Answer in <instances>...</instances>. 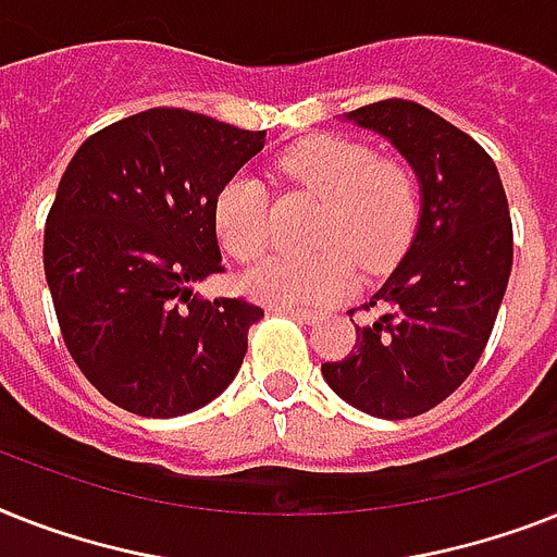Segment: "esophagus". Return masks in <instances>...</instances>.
I'll use <instances>...</instances> for the list:
<instances>
[{
  "instance_id": "34e87169",
  "label": "esophagus",
  "mask_w": 557,
  "mask_h": 557,
  "mask_svg": "<svg viewBox=\"0 0 557 557\" xmlns=\"http://www.w3.org/2000/svg\"><path fill=\"white\" fill-rule=\"evenodd\" d=\"M271 314H283V318H294L300 323H318L323 314L314 309H294V306H271Z\"/></svg>"
}]
</instances>
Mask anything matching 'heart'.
I'll use <instances>...</instances> for the list:
<instances>
[{"label":"heart","mask_w":557,"mask_h":557,"mask_svg":"<svg viewBox=\"0 0 557 557\" xmlns=\"http://www.w3.org/2000/svg\"><path fill=\"white\" fill-rule=\"evenodd\" d=\"M280 180L323 202L311 257H269L243 277L271 306H325L355 286L357 269L386 271L409 246L420 216V185L404 160L377 157L366 143L320 134L277 157ZM214 223L225 251L248 263L269 248L271 208L263 183L232 176L216 191Z\"/></svg>","instance_id":"b5f03b06"}]
</instances>
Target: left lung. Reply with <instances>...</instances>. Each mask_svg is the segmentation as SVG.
Wrapping results in <instances>:
<instances>
[{
    "label": "left lung",
    "instance_id": "obj_1",
    "mask_svg": "<svg viewBox=\"0 0 557 557\" xmlns=\"http://www.w3.org/2000/svg\"><path fill=\"white\" fill-rule=\"evenodd\" d=\"M349 120L409 160L420 180V225L363 306L383 314L357 325L355 351L323 363V377L372 418H418L467 381L490 343L512 271L509 202L490 153L435 111L383 99Z\"/></svg>",
    "mask_w": 557,
    "mask_h": 557
}]
</instances>
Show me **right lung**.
Listing matches in <instances>:
<instances>
[{
	"label": "right lung",
	"instance_id": "1",
	"mask_svg": "<svg viewBox=\"0 0 557 557\" xmlns=\"http://www.w3.org/2000/svg\"><path fill=\"white\" fill-rule=\"evenodd\" d=\"M265 143L183 108L97 131L45 220V277L74 363L120 409L180 418L234 381L263 309L202 300L220 274L214 200Z\"/></svg>",
	"mask_w": 557,
	"mask_h": 557
}]
</instances>
